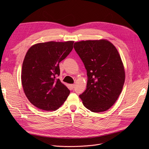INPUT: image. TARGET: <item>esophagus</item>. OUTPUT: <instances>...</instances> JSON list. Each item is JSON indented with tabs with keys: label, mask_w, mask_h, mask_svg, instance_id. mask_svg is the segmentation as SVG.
Returning <instances> with one entry per match:
<instances>
[{
	"label": "esophagus",
	"mask_w": 149,
	"mask_h": 149,
	"mask_svg": "<svg viewBox=\"0 0 149 149\" xmlns=\"http://www.w3.org/2000/svg\"><path fill=\"white\" fill-rule=\"evenodd\" d=\"M75 87V84H70V88H71L72 89H74Z\"/></svg>",
	"instance_id": "esophagus-1"
}]
</instances>
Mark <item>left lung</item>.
<instances>
[{"label": "left lung", "mask_w": 149, "mask_h": 149, "mask_svg": "<svg viewBox=\"0 0 149 149\" xmlns=\"http://www.w3.org/2000/svg\"><path fill=\"white\" fill-rule=\"evenodd\" d=\"M74 48L87 71L86 89L79 97L93 112H102L111 107L119 97L125 71L120 54L107 40L75 42Z\"/></svg>", "instance_id": "left-lung-1"}]
</instances>
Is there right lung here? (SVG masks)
I'll use <instances>...</instances> for the list:
<instances>
[{"instance_id": "1", "label": "right lung", "mask_w": 149, "mask_h": 149, "mask_svg": "<svg viewBox=\"0 0 149 149\" xmlns=\"http://www.w3.org/2000/svg\"><path fill=\"white\" fill-rule=\"evenodd\" d=\"M74 41L37 43L27 51L21 79L23 91L31 104L44 111H56L64 103L70 91L57 77L59 63L73 49Z\"/></svg>"}]
</instances>
